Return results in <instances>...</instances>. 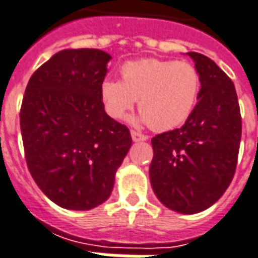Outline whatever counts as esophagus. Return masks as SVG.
I'll use <instances>...</instances> for the list:
<instances>
[{"instance_id": "esophagus-1", "label": "esophagus", "mask_w": 258, "mask_h": 258, "mask_svg": "<svg viewBox=\"0 0 258 258\" xmlns=\"http://www.w3.org/2000/svg\"><path fill=\"white\" fill-rule=\"evenodd\" d=\"M131 136H132L133 142H146V140L149 139L146 135H143V133L140 132H136V131H132V132H131Z\"/></svg>"}]
</instances>
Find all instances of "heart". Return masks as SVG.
Wrapping results in <instances>:
<instances>
[{
    "label": "heart",
    "mask_w": 258,
    "mask_h": 258,
    "mask_svg": "<svg viewBox=\"0 0 258 258\" xmlns=\"http://www.w3.org/2000/svg\"><path fill=\"white\" fill-rule=\"evenodd\" d=\"M199 91L200 76L190 62L144 58L123 63L120 80H104L101 98L115 119H123L139 100L142 114L135 123H149L157 132H165L187 120Z\"/></svg>",
    "instance_id": "obj_1"
}]
</instances>
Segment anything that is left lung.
Here are the masks:
<instances>
[{"mask_svg": "<svg viewBox=\"0 0 258 258\" xmlns=\"http://www.w3.org/2000/svg\"><path fill=\"white\" fill-rule=\"evenodd\" d=\"M200 76L199 103L179 129L151 139L150 182L169 210L196 214L218 202L236 169L242 118L235 86L213 59L187 52Z\"/></svg>", "mask_w": 258, "mask_h": 258, "instance_id": "left-lung-1", "label": "left lung"}]
</instances>
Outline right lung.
<instances>
[{
    "label": "right lung",
    "mask_w": 258,
    "mask_h": 258,
    "mask_svg": "<svg viewBox=\"0 0 258 258\" xmlns=\"http://www.w3.org/2000/svg\"><path fill=\"white\" fill-rule=\"evenodd\" d=\"M111 55L62 50L32 75L21 108L27 168L56 206L87 211L114 189L132 146L129 129L107 115L101 85Z\"/></svg>",
    "instance_id": "add662e5"
}]
</instances>
